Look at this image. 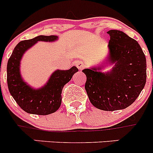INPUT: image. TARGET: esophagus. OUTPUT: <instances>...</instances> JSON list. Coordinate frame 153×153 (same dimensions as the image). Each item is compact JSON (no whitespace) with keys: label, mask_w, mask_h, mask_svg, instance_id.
<instances>
[{"label":"esophagus","mask_w":153,"mask_h":153,"mask_svg":"<svg viewBox=\"0 0 153 153\" xmlns=\"http://www.w3.org/2000/svg\"><path fill=\"white\" fill-rule=\"evenodd\" d=\"M76 66L79 70H82L84 67V63L82 61H76Z\"/></svg>","instance_id":"obj_1"}]
</instances>
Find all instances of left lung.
<instances>
[{
  "instance_id": "obj_1",
  "label": "left lung",
  "mask_w": 153,
  "mask_h": 153,
  "mask_svg": "<svg viewBox=\"0 0 153 153\" xmlns=\"http://www.w3.org/2000/svg\"><path fill=\"white\" fill-rule=\"evenodd\" d=\"M106 63H114L109 72L104 66L84 69L85 90L90 102L105 111L123 109L135 102L146 82V60L138 42L123 31L110 30Z\"/></svg>"
}]
</instances>
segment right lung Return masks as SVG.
<instances>
[{
  "instance_id": "1",
  "label": "right lung",
  "mask_w": 153,
  "mask_h": 153,
  "mask_svg": "<svg viewBox=\"0 0 153 153\" xmlns=\"http://www.w3.org/2000/svg\"><path fill=\"white\" fill-rule=\"evenodd\" d=\"M57 36L40 35L30 40L21 41L13 49L7 66V81L8 90L18 106L30 114L48 115L57 110L61 104L63 86L78 71L76 67L67 70H57L53 73L49 80L43 87L33 89L22 79L20 64L26 51L36 42H52Z\"/></svg>"
}]
</instances>
